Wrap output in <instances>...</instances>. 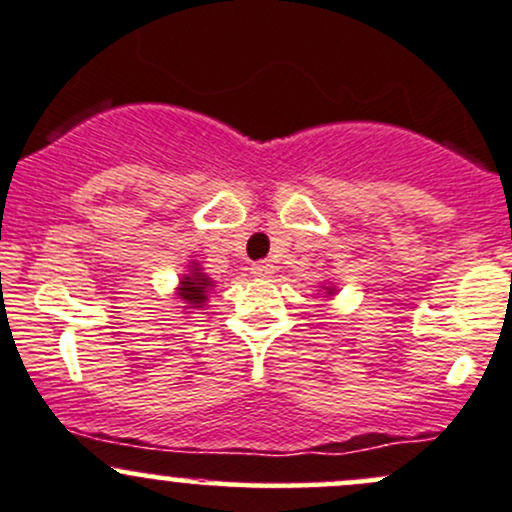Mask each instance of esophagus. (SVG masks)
Segmentation results:
<instances>
[{
    "label": "esophagus",
    "instance_id": "obj_1",
    "mask_svg": "<svg viewBox=\"0 0 512 512\" xmlns=\"http://www.w3.org/2000/svg\"><path fill=\"white\" fill-rule=\"evenodd\" d=\"M252 274H255V277H260V279L272 277L274 265H269V262H257V265H252Z\"/></svg>",
    "mask_w": 512,
    "mask_h": 512
}]
</instances>
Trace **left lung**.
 <instances>
[{
  "label": "left lung",
  "mask_w": 512,
  "mask_h": 512,
  "mask_svg": "<svg viewBox=\"0 0 512 512\" xmlns=\"http://www.w3.org/2000/svg\"><path fill=\"white\" fill-rule=\"evenodd\" d=\"M333 291H335L333 286H325V294H328V296H333Z\"/></svg>",
  "instance_id": "8db88e82"
}]
</instances>
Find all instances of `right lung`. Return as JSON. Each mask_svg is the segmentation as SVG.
Segmentation results:
<instances>
[{
  "instance_id": "obj_1",
  "label": "right lung",
  "mask_w": 512,
  "mask_h": 512,
  "mask_svg": "<svg viewBox=\"0 0 512 512\" xmlns=\"http://www.w3.org/2000/svg\"><path fill=\"white\" fill-rule=\"evenodd\" d=\"M211 289H213L211 279L201 272V267L196 265V262H192L189 274H184V277L179 279L177 296L182 299V303H187L184 308H196V311H199V308L206 306V299H209Z\"/></svg>"
}]
</instances>
